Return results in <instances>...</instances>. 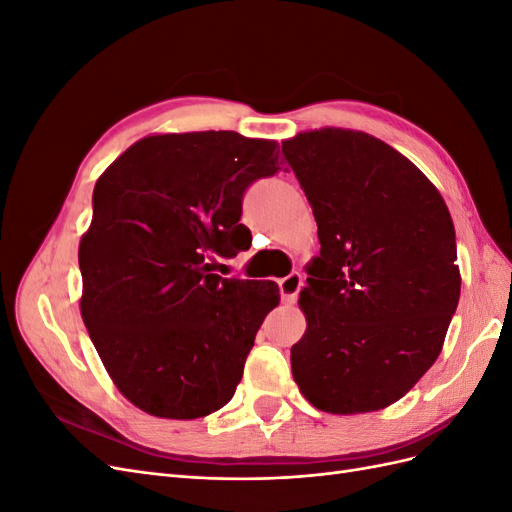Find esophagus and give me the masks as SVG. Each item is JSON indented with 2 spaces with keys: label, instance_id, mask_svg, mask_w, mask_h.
<instances>
[{
  "label": "esophagus",
  "instance_id": "1",
  "mask_svg": "<svg viewBox=\"0 0 512 512\" xmlns=\"http://www.w3.org/2000/svg\"><path fill=\"white\" fill-rule=\"evenodd\" d=\"M303 286V277L299 273H290L284 280H280V292H282V301L284 303H294L297 301V294Z\"/></svg>",
  "mask_w": 512,
  "mask_h": 512
}]
</instances>
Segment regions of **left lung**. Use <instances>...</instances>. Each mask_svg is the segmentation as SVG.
Listing matches in <instances>:
<instances>
[{
  "label": "left lung",
  "instance_id": "8db88e82",
  "mask_svg": "<svg viewBox=\"0 0 512 512\" xmlns=\"http://www.w3.org/2000/svg\"><path fill=\"white\" fill-rule=\"evenodd\" d=\"M282 151L320 241L299 294L307 329L290 348L294 382L322 412L382 410L442 352L461 292L451 213L421 170L371 134L307 130Z\"/></svg>",
  "mask_w": 512,
  "mask_h": 512
}]
</instances>
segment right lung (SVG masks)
I'll return each mask as SVG.
<instances>
[{"instance_id":"obj_1","label":"right lung","mask_w":512,"mask_h":512,"mask_svg":"<svg viewBox=\"0 0 512 512\" xmlns=\"http://www.w3.org/2000/svg\"><path fill=\"white\" fill-rule=\"evenodd\" d=\"M277 160L267 138L151 134L96 181L79 245L81 316L108 376L143 412L192 421L235 395L280 288L211 273L213 254L250 247L241 198Z\"/></svg>"}]
</instances>
